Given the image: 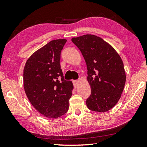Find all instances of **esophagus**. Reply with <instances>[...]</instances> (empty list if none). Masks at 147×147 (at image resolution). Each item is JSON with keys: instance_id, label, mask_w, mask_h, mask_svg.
Returning <instances> with one entry per match:
<instances>
[{"instance_id": "34e87169", "label": "esophagus", "mask_w": 147, "mask_h": 147, "mask_svg": "<svg viewBox=\"0 0 147 147\" xmlns=\"http://www.w3.org/2000/svg\"><path fill=\"white\" fill-rule=\"evenodd\" d=\"M73 86L74 88H76L77 86L78 85V80H73Z\"/></svg>"}]
</instances>
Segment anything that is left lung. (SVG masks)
Returning a JSON list of instances; mask_svg holds the SVG:
<instances>
[{
  "mask_svg": "<svg viewBox=\"0 0 147 147\" xmlns=\"http://www.w3.org/2000/svg\"><path fill=\"white\" fill-rule=\"evenodd\" d=\"M71 40L87 65V78L91 89L87 106L91 111H108L117 103L125 85L126 74L120 56L110 45L94 35H84Z\"/></svg>",
  "mask_w": 147,
  "mask_h": 147,
  "instance_id": "left-lung-1",
  "label": "left lung"
}]
</instances>
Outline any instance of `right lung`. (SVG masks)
Masks as SVG:
<instances>
[{
	"instance_id": "1",
	"label": "right lung",
	"mask_w": 147,
	"mask_h": 147,
	"mask_svg": "<svg viewBox=\"0 0 147 147\" xmlns=\"http://www.w3.org/2000/svg\"><path fill=\"white\" fill-rule=\"evenodd\" d=\"M65 39L49 42L26 61L23 84L29 101L47 118L56 119L67 112L73 85L64 80L61 69V50Z\"/></svg>"
}]
</instances>
